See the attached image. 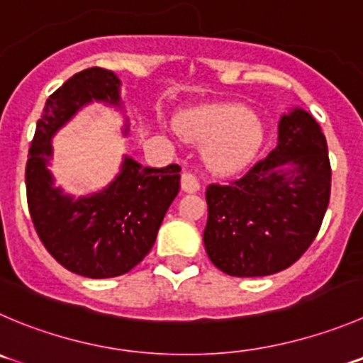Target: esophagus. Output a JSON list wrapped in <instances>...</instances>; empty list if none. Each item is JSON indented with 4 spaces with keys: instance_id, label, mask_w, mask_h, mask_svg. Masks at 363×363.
I'll use <instances>...</instances> for the list:
<instances>
[{
    "instance_id": "obj_1",
    "label": "esophagus",
    "mask_w": 363,
    "mask_h": 363,
    "mask_svg": "<svg viewBox=\"0 0 363 363\" xmlns=\"http://www.w3.org/2000/svg\"><path fill=\"white\" fill-rule=\"evenodd\" d=\"M182 191L189 192V194H194L199 191V182L194 174L191 172H182Z\"/></svg>"
}]
</instances>
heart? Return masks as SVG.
Masks as SVG:
<instances>
[{"instance_id":"obj_1","label":"heart","mask_w":363,"mask_h":363,"mask_svg":"<svg viewBox=\"0 0 363 363\" xmlns=\"http://www.w3.org/2000/svg\"><path fill=\"white\" fill-rule=\"evenodd\" d=\"M184 140L203 147V165L216 176H233L258 157L265 132L260 119L240 105H210L179 113L171 126Z\"/></svg>"}]
</instances>
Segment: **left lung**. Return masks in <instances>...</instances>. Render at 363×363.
<instances>
[{"label": "left lung", "instance_id": "obj_1", "mask_svg": "<svg viewBox=\"0 0 363 363\" xmlns=\"http://www.w3.org/2000/svg\"><path fill=\"white\" fill-rule=\"evenodd\" d=\"M326 139L312 113L292 106L278 144L244 178L206 189L203 242L230 276L257 278L291 267L315 239L330 203Z\"/></svg>", "mask_w": 363, "mask_h": 363}]
</instances>
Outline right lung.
I'll list each match as a JSON object with an SVG mask.
<instances>
[{"mask_svg": "<svg viewBox=\"0 0 363 363\" xmlns=\"http://www.w3.org/2000/svg\"><path fill=\"white\" fill-rule=\"evenodd\" d=\"M103 103L123 113L130 133L121 80L113 71L91 67L76 72L48 98L37 121L26 164L28 208L46 250L71 272L103 279L126 274L153 247L165 212L179 191V167H144L123 155L108 185L80 198L55 185L50 165L53 137L78 112Z\"/></svg>", "mask_w": 363, "mask_h": 363, "instance_id": "add662e5", "label": "right lung"}]
</instances>
